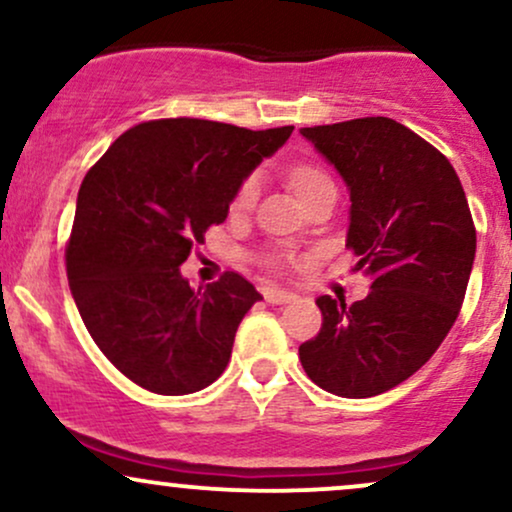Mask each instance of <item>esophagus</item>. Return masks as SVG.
<instances>
[{"mask_svg":"<svg viewBox=\"0 0 512 512\" xmlns=\"http://www.w3.org/2000/svg\"><path fill=\"white\" fill-rule=\"evenodd\" d=\"M262 296L267 303H274V305H284V303H291L296 301V293L293 291H286V289H276V286H264L262 289Z\"/></svg>","mask_w":512,"mask_h":512,"instance_id":"34e87169","label":"esophagus"}]
</instances>
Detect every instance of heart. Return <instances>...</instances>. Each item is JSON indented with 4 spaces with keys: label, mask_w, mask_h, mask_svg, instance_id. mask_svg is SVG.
<instances>
[{
    "label": "heart",
    "mask_w": 512,
    "mask_h": 512,
    "mask_svg": "<svg viewBox=\"0 0 512 512\" xmlns=\"http://www.w3.org/2000/svg\"><path fill=\"white\" fill-rule=\"evenodd\" d=\"M289 178H291L293 190L301 195L303 202L308 197H313L317 190H322V187L332 185L330 175L315 166H296L289 173ZM257 195H260V180H257V175H250V178H245L243 182H240L236 199H233V209L248 211L252 204L257 202Z\"/></svg>",
    "instance_id": "heart-1"
}]
</instances>
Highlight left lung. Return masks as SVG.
Wrapping results in <instances>:
<instances>
[{
	"mask_svg": "<svg viewBox=\"0 0 512 512\" xmlns=\"http://www.w3.org/2000/svg\"><path fill=\"white\" fill-rule=\"evenodd\" d=\"M349 190L346 248L370 279L363 301L317 298L322 327L298 349L317 387L375 397L414 375L455 325L477 231L462 182L426 139L390 117L303 127Z\"/></svg>",
	"mask_w": 512,
	"mask_h": 512,
	"instance_id": "left-lung-1",
	"label": "left lung"
}]
</instances>
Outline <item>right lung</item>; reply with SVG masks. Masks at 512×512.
I'll return each instance as SVG.
<instances>
[{
  "label": "right lung",
  "mask_w": 512,
  "mask_h": 512,
  "mask_svg": "<svg viewBox=\"0 0 512 512\" xmlns=\"http://www.w3.org/2000/svg\"><path fill=\"white\" fill-rule=\"evenodd\" d=\"M291 132L151 120L117 137L86 173L67 245L69 289L93 342L132 383L190 395L226 370L240 320L262 296L236 272L195 291L180 264Z\"/></svg>",
  "instance_id": "right-lung-1"
}]
</instances>
